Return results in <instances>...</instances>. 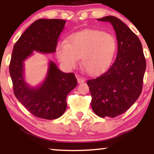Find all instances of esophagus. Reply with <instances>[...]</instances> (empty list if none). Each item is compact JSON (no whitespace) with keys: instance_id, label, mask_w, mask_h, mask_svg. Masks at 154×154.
<instances>
[{"instance_id":"esophagus-1","label":"esophagus","mask_w":154,"mask_h":154,"mask_svg":"<svg viewBox=\"0 0 154 154\" xmlns=\"http://www.w3.org/2000/svg\"><path fill=\"white\" fill-rule=\"evenodd\" d=\"M85 81V79L82 78V77H77V82L78 83H82Z\"/></svg>"}]
</instances>
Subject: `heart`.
<instances>
[{"label": "heart", "instance_id": "obj_1", "mask_svg": "<svg viewBox=\"0 0 154 154\" xmlns=\"http://www.w3.org/2000/svg\"><path fill=\"white\" fill-rule=\"evenodd\" d=\"M116 43L113 35L102 31L90 29L74 33L68 43L57 45V57L69 68H74L82 57V68L87 73L95 75L103 72L112 61Z\"/></svg>", "mask_w": 154, "mask_h": 154}]
</instances>
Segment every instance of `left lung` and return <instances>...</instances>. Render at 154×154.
Returning <instances> with one entry per match:
<instances>
[{
	"label": "left lung",
	"mask_w": 154,
	"mask_h": 154,
	"mask_svg": "<svg viewBox=\"0 0 154 154\" xmlns=\"http://www.w3.org/2000/svg\"><path fill=\"white\" fill-rule=\"evenodd\" d=\"M98 20L112 24L117 39V55L105 73L89 79L87 84L95 114L114 118L128 110L139 98L146 61L138 37L125 23L113 16Z\"/></svg>",
	"instance_id": "left-lung-1"
}]
</instances>
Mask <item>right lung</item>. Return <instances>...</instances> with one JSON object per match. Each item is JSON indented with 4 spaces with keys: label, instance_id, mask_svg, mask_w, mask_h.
<instances>
[{
    "label": "right lung",
    "instance_id": "add662e5",
    "mask_svg": "<svg viewBox=\"0 0 154 154\" xmlns=\"http://www.w3.org/2000/svg\"><path fill=\"white\" fill-rule=\"evenodd\" d=\"M63 19H40L33 22L14 44L9 65L16 98L32 114L55 119L66 109V96L77 86L74 73H64L51 61L46 77L38 88L29 87L24 78V61L36 51H56L58 38L64 27Z\"/></svg>",
    "mask_w": 154,
    "mask_h": 154
}]
</instances>
